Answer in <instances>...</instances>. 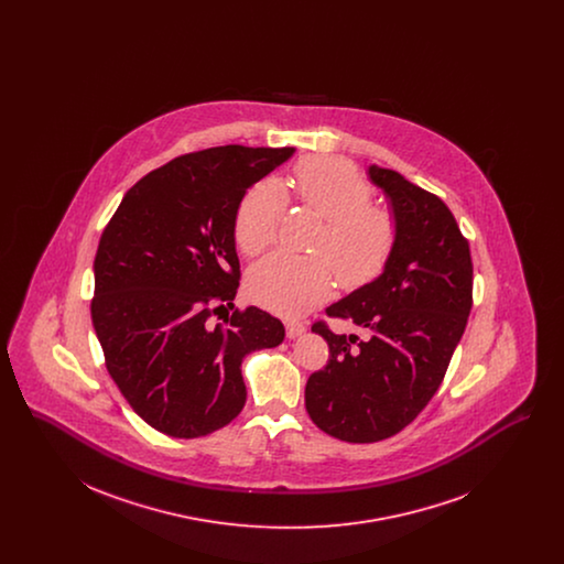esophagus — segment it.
I'll return each mask as SVG.
<instances>
[{
    "label": "esophagus",
    "mask_w": 564,
    "mask_h": 564,
    "mask_svg": "<svg viewBox=\"0 0 564 564\" xmlns=\"http://www.w3.org/2000/svg\"><path fill=\"white\" fill-rule=\"evenodd\" d=\"M306 332V327H304V323L300 322H288L285 323V334H288V338H297V336H302Z\"/></svg>",
    "instance_id": "obj_1"
}]
</instances>
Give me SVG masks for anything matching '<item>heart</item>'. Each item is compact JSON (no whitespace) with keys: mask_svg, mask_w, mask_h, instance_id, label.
Listing matches in <instances>:
<instances>
[{"mask_svg":"<svg viewBox=\"0 0 564 564\" xmlns=\"http://www.w3.org/2000/svg\"><path fill=\"white\" fill-rule=\"evenodd\" d=\"M294 182L300 203L325 219L313 245L317 256L276 251L258 262L247 279L251 300L285 317L322 304L334 290V276L347 290L375 281L389 264L400 235L395 215L372 205V186L349 162H300ZM285 209L288 192L276 180H262L245 194L235 219L242 253L258 256L276 241Z\"/></svg>","mask_w":564,"mask_h":564,"instance_id":"b5f03b06","label":"heart"}]
</instances>
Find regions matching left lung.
<instances>
[{"instance_id": "left-lung-1", "label": "left lung", "mask_w": 564, "mask_h": 564, "mask_svg": "<svg viewBox=\"0 0 564 564\" xmlns=\"http://www.w3.org/2000/svg\"><path fill=\"white\" fill-rule=\"evenodd\" d=\"M368 175L389 198L398 245L375 281L325 311L366 327L368 340L313 325L329 359L304 391L313 423L352 444L400 433L430 403L465 332L474 285L469 242L442 198L391 169L370 164Z\"/></svg>"}]
</instances>
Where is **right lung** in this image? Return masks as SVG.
Here are the masks:
<instances>
[{"instance_id": "right-lung-1", "label": "right lung", "mask_w": 564, "mask_h": 564, "mask_svg": "<svg viewBox=\"0 0 564 564\" xmlns=\"http://www.w3.org/2000/svg\"><path fill=\"white\" fill-rule=\"evenodd\" d=\"M294 148L219 145L141 177L111 215L95 256L93 325L113 382L134 412L171 437L226 427L247 400L242 357L279 347L285 327L235 306L242 196Z\"/></svg>"}]
</instances>
